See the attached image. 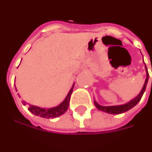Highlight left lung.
I'll use <instances>...</instances> for the list:
<instances>
[{
	"instance_id": "8db88e82",
	"label": "left lung",
	"mask_w": 152,
	"mask_h": 152,
	"mask_svg": "<svg viewBox=\"0 0 152 152\" xmlns=\"http://www.w3.org/2000/svg\"><path fill=\"white\" fill-rule=\"evenodd\" d=\"M146 81H145V84H144V86H143L142 90L141 91V93L136 97L135 99H133L132 100H131L130 102H128L127 104H123V105H118V106H101L98 104L96 102H94V104L96 106V108L99 109V110H101V111H104V112H107V113H113V114H119V113H123L124 112H127L128 110L129 109H131L132 108H133L134 106L138 103L140 100H141V99L142 97L143 94H144V92H145V90H146V84H147V81H148V78H149V74H148V72H147V68H146ZM152 71V69H151ZM152 84V81H151Z\"/></svg>"
}]
</instances>
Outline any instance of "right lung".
<instances>
[{
	"mask_svg": "<svg viewBox=\"0 0 152 152\" xmlns=\"http://www.w3.org/2000/svg\"><path fill=\"white\" fill-rule=\"evenodd\" d=\"M73 87L74 85L72 87V89L69 91L68 94L66 95L65 100L60 104L59 105L54 108H51V109H43V108H39L37 106L34 105H28V110L31 112L32 113L35 114L37 116L42 117V118H56L63 114L67 110L69 107V103H70V99H71V94L72 93ZM24 104H26L25 102L23 101Z\"/></svg>",
	"mask_w": 152,
	"mask_h": 152,
	"instance_id": "right-lung-1",
	"label": "right lung"
}]
</instances>
